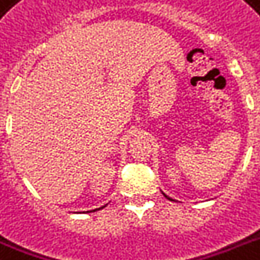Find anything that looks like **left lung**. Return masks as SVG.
<instances>
[{
	"instance_id": "1",
	"label": "left lung",
	"mask_w": 260,
	"mask_h": 260,
	"mask_svg": "<svg viewBox=\"0 0 260 260\" xmlns=\"http://www.w3.org/2000/svg\"><path fill=\"white\" fill-rule=\"evenodd\" d=\"M162 193H163V191H162ZM163 196H165V197H166L167 200H170V201H174L173 198H170V197H169V196H166V194H165V193H163Z\"/></svg>"
}]
</instances>
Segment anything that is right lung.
I'll return each mask as SVG.
<instances>
[{
	"mask_svg": "<svg viewBox=\"0 0 260 260\" xmlns=\"http://www.w3.org/2000/svg\"><path fill=\"white\" fill-rule=\"evenodd\" d=\"M106 205H108V204H106ZM106 205L101 206V208H97V209H93V210H87V213H91V212H97V210H101V209H104V208H105ZM83 213H85V212H83Z\"/></svg>",
	"mask_w": 260,
	"mask_h": 260,
	"instance_id": "right-lung-1",
	"label": "right lung"
}]
</instances>
